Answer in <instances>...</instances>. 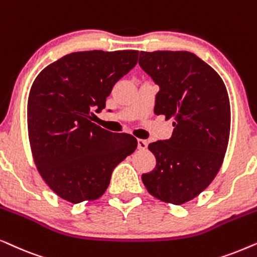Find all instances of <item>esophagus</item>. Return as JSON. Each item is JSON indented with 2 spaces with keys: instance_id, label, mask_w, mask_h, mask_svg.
<instances>
[{
  "instance_id": "34e87169",
  "label": "esophagus",
  "mask_w": 257,
  "mask_h": 257,
  "mask_svg": "<svg viewBox=\"0 0 257 257\" xmlns=\"http://www.w3.org/2000/svg\"><path fill=\"white\" fill-rule=\"evenodd\" d=\"M147 147H148V142H147L146 140H141V139L138 140V148L140 150H146Z\"/></svg>"
}]
</instances>
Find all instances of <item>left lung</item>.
<instances>
[{
	"mask_svg": "<svg viewBox=\"0 0 257 257\" xmlns=\"http://www.w3.org/2000/svg\"><path fill=\"white\" fill-rule=\"evenodd\" d=\"M139 63L160 87L155 114L174 119L172 138L148 146L156 167L143 174V184L162 202L183 204L209 186L223 162L230 133L227 88L189 51H141Z\"/></svg>",
	"mask_w": 257,
	"mask_h": 257,
	"instance_id": "obj_1",
	"label": "left lung"
}]
</instances>
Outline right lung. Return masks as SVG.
<instances>
[{"instance_id":"obj_1","label":"right lung","mask_w":257,"mask_h":257,"mask_svg":"<svg viewBox=\"0 0 257 257\" xmlns=\"http://www.w3.org/2000/svg\"><path fill=\"white\" fill-rule=\"evenodd\" d=\"M138 59L139 50L77 51L47 66L33 82L27 122L34 162L68 202L100 198L115 167L138 147L133 135L94 123V110L105 107L112 87Z\"/></svg>"}]
</instances>
